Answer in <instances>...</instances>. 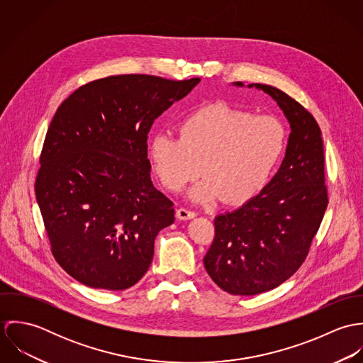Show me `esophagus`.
<instances>
[{"mask_svg":"<svg viewBox=\"0 0 363 363\" xmlns=\"http://www.w3.org/2000/svg\"><path fill=\"white\" fill-rule=\"evenodd\" d=\"M176 216H177V219H180V220H187V219H193L194 216H197V213H196L194 211L187 209V208H179V209L176 211Z\"/></svg>","mask_w":363,"mask_h":363,"instance_id":"esophagus-1","label":"esophagus"}]
</instances>
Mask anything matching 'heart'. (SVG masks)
<instances>
[{
    "instance_id": "1",
    "label": "heart",
    "mask_w": 363,
    "mask_h": 363,
    "mask_svg": "<svg viewBox=\"0 0 363 363\" xmlns=\"http://www.w3.org/2000/svg\"><path fill=\"white\" fill-rule=\"evenodd\" d=\"M288 145L286 125L275 116L216 102L197 108L179 124V137L157 133L147 147L151 167L169 191H180L200 172L190 200L252 201L271 182Z\"/></svg>"
}]
</instances>
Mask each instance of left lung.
I'll list each match as a JSON object with an SVG mask.
<instances>
[{
  "instance_id": "obj_1",
  "label": "left lung",
  "mask_w": 363,
  "mask_h": 363,
  "mask_svg": "<svg viewBox=\"0 0 363 363\" xmlns=\"http://www.w3.org/2000/svg\"><path fill=\"white\" fill-rule=\"evenodd\" d=\"M245 86L243 82H233ZM269 95L291 134L281 167L256 199L215 216V238L204 257L212 281L230 295L253 296L291 278L306 259L328 204L321 131L311 113L282 91L250 84Z\"/></svg>"
}]
</instances>
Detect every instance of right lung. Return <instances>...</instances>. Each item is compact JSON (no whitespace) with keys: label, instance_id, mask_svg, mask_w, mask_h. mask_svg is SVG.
Instances as JSON below:
<instances>
[{"label":"right lung","instance_id":"1","mask_svg":"<svg viewBox=\"0 0 363 363\" xmlns=\"http://www.w3.org/2000/svg\"><path fill=\"white\" fill-rule=\"evenodd\" d=\"M199 82L114 75L57 108L35 191L52 256L78 282L123 291L148 271L157 232L174 222L173 203L151 180L148 133Z\"/></svg>","mask_w":363,"mask_h":363}]
</instances>
